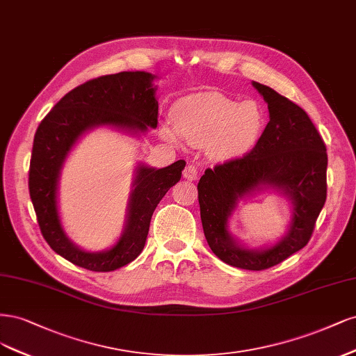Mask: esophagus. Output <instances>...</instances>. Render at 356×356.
<instances>
[{"label":"esophagus","instance_id":"1","mask_svg":"<svg viewBox=\"0 0 356 356\" xmlns=\"http://www.w3.org/2000/svg\"><path fill=\"white\" fill-rule=\"evenodd\" d=\"M183 177L188 179V180H195L198 177V170L197 167H195L193 164H189L185 167V170H183Z\"/></svg>","mask_w":356,"mask_h":356}]
</instances>
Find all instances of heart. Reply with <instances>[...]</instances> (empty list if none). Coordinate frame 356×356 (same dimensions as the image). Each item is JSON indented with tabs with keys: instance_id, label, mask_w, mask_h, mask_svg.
Here are the masks:
<instances>
[{
	"instance_id": "b5f03b06",
	"label": "heart",
	"mask_w": 356,
	"mask_h": 356,
	"mask_svg": "<svg viewBox=\"0 0 356 356\" xmlns=\"http://www.w3.org/2000/svg\"><path fill=\"white\" fill-rule=\"evenodd\" d=\"M175 129L163 134L177 142V133L193 146H207L216 158L243 155L256 145L265 129V111L256 100H236L220 93L181 99L173 109Z\"/></svg>"
}]
</instances>
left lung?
Here are the masks:
<instances>
[{
    "instance_id": "1",
    "label": "left lung",
    "mask_w": 356,
    "mask_h": 356,
    "mask_svg": "<svg viewBox=\"0 0 356 356\" xmlns=\"http://www.w3.org/2000/svg\"><path fill=\"white\" fill-rule=\"evenodd\" d=\"M268 103L269 122L250 152L205 170L198 201L205 239L225 263L265 270L302 250L312 236L327 200V147L307 113L273 88L253 83ZM261 186L277 187L292 198L291 231L268 250H245L227 232V217L242 197Z\"/></svg>"
}]
</instances>
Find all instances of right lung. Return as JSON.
Masks as SVG:
<instances>
[{
	"mask_svg": "<svg viewBox=\"0 0 356 356\" xmlns=\"http://www.w3.org/2000/svg\"><path fill=\"white\" fill-rule=\"evenodd\" d=\"M154 75L120 72L103 75L65 95L40 122L33 137L29 165V195L41 234L47 244L74 265L93 272H111L129 265L142 253L152 214L159 201L181 177L186 163L179 159L164 168L140 165L129 205V219L117 245L87 253L65 235L57 213L56 189L62 164L74 143L88 129L117 125L146 131L158 124Z\"/></svg>",
	"mask_w": 356,
	"mask_h": 356,
	"instance_id": "1",
	"label": "right lung"
}]
</instances>
